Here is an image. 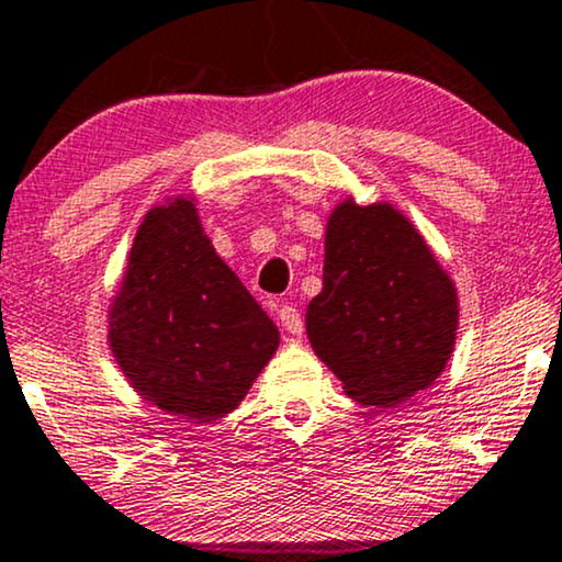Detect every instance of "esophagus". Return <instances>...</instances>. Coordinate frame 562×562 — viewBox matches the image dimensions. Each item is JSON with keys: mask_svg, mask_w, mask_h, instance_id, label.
I'll use <instances>...</instances> for the list:
<instances>
[{"mask_svg": "<svg viewBox=\"0 0 562 562\" xmlns=\"http://www.w3.org/2000/svg\"><path fill=\"white\" fill-rule=\"evenodd\" d=\"M279 321H281L283 331L292 334V337H300V334L305 331V324H302V315H300L297 307L281 305L279 307Z\"/></svg>", "mask_w": 562, "mask_h": 562, "instance_id": "34e87169", "label": "esophagus"}]
</instances>
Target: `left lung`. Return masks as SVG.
Here are the masks:
<instances>
[{
  "label": "left lung",
  "instance_id": "8db88e82",
  "mask_svg": "<svg viewBox=\"0 0 562 562\" xmlns=\"http://www.w3.org/2000/svg\"><path fill=\"white\" fill-rule=\"evenodd\" d=\"M305 326L345 393L387 408L430 387L449 363L457 289L406 214L345 199L326 223L324 289Z\"/></svg>",
  "mask_w": 562,
  "mask_h": 562
}]
</instances>
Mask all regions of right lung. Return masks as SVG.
I'll use <instances>...</instances> for the list:
<instances>
[{"label":"right lung","instance_id":"add662e5","mask_svg":"<svg viewBox=\"0 0 562 562\" xmlns=\"http://www.w3.org/2000/svg\"><path fill=\"white\" fill-rule=\"evenodd\" d=\"M132 387L180 419L231 414L279 348V329L204 236L191 196L143 217L109 311Z\"/></svg>","mask_w":562,"mask_h":562}]
</instances>
